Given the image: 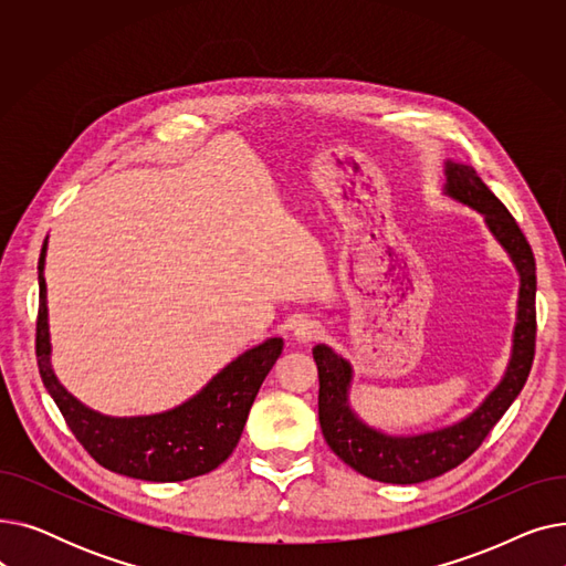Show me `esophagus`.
<instances>
[{"mask_svg":"<svg viewBox=\"0 0 566 566\" xmlns=\"http://www.w3.org/2000/svg\"><path fill=\"white\" fill-rule=\"evenodd\" d=\"M321 333H323V328H321L316 321L303 318V321H298V325H295L293 337H295V342H298V344H310V342L318 339Z\"/></svg>","mask_w":566,"mask_h":566,"instance_id":"1","label":"esophagus"}]
</instances>
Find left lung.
Returning a JSON list of instances; mask_svg holds the SVG:
<instances>
[{"mask_svg":"<svg viewBox=\"0 0 566 566\" xmlns=\"http://www.w3.org/2000/svg\"><path fill=\"white\" fill-rule=\"evenodd\" d=\"M444 197H450L472 211H478L497 245L510 254L521 286L518 310L512 339V358L504 376L486 399L463 420L436 431L392 436L367 424L353 410L348 392L353 367L331 346L316 344L312 348L318 367V422L331 450L353 470L385 484H420L440 478L463 463L482 440L491 433L514 399L521 395L534 360V337H537V265L516 220L502 201L470 165L444 163Z\"/></svg>","mask_w":566,"mask_h":566,"instance_id":"1","label":"left lung"}]
</instances>
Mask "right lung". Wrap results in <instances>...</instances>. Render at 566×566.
Returning a JSON list of instances; mask_svg holds the SVG:
<instances>
[{
    "mask_svg": "<svg viewBox=\"0 0 566 566\" xmlns=\"http://www.w3.org/2000/svg\"><path fill=\"white\" fill-rule=\"evenodd\" d=\"M45 252L48 238L39 259V371L82 448L103 468L144 482H184L227 461L241 440L263 378L282 355V337H271L238 355L181 406L135 418H112L75 399L52 369Z\"/></svg>",
    "mask_w": 566,
    "mask_h": 566,
    "instance_id": "1",
    "label": "right lung"
}]
</instances>
